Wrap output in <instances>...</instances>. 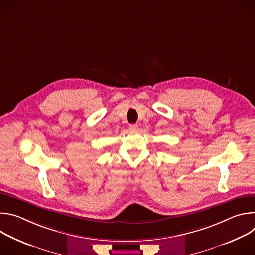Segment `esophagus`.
<instances>
[{
	"mask_svg": "<svg viewBox=\"0 0 255 255\" xmlns=\"http://www.w3.org/2000/svg\"><path fill=\"white\" fill-rule=\"evenodd\" d=\"M129 128H130V130H132V131H136V130L138 129V125H137V124H131Z\"/></svg>",
	"mask_w": 255,
	"mask_h": 255,
	"instance_id": "obj_1",
	"label": "esophagus"
}]
</instances>
